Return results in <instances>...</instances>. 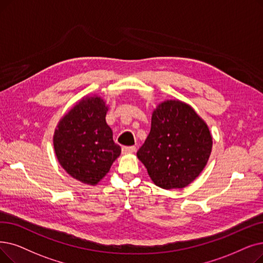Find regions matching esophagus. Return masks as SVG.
<instances>
[{"label":"esophagus","instance_id":"esophagus-1","mask_svg":"<svg viewBox=\"0 0 263 263\" xmlns=\"http://www.w3.org/2000/svg\"><path fill=\"white\" fill-rule=\"evenodd\" d=\"M136 151V148L134 146H129V147H122V154H132Z\"/></svg>","mask_w":263,"mask_h":263}]
</instances>
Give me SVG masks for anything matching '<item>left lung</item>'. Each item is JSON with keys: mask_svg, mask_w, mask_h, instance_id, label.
I'll return each instance as SVG.
<instances>
[{"mask_svg": "<svg viewBox=\"0 0 263 263\" xmlns=\"http://www.w3.org/2000/svg\"><path fill=\"white\" fill-rule=\"evenodd\" d=\"M212 147L209 125L197 111L182 101L165 100L154 109L151 132L136 156L156 186L180 189L201 174Z\"/></svg>", "mask_w": 263, "mask_h": 263, "instance_id": "left-lung-1", "label": "left lung"}]
</instances>
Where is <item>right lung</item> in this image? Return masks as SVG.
I'll list each match as a JSON object with an SVG mask.
<instances>
[{"label":"right lung","mask_w":263,"mask_h":263,"mask_svg":"<svg viewBox=\"0 0 263 263\" xmlns=\"http://www.w3.org/2000/svg\"><path fill=\"white\" fill-rule=\"evenodd\" d=\"M108 105L99 96H87L62 116L53 134L60 165L74 179L96 186L109 172L121 148L114 143L105 117Z\"/></svg>","instance_id":"right-lung-1"}]
</instances>
